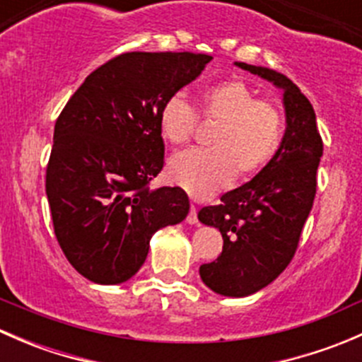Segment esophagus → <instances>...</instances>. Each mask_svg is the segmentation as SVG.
<instances>
[{"label": "esophagus", "mask_w": 362, "mask_h": 362, "mask_svg": "<svg viewBox=\"0 0 362 362\" xmlns=\"http://www.w3.org/2000/svg\"><path fill=\"white\" fill-rule=\"evenodd\" d=\"M187 222L189 224H198V208L194 204H191V210H189L187 215Z\"/></svg>", "instance_id": "obj_1"}]
</instances>
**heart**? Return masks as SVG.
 <instances>
[{"label": "heart", "instance_id": "heart-1", "mask_svg": "<svg viewBox=\"0 0 362 362\" xmlns=\"http://www.w3.org/2000/svg\"><path fill=\"white\" fill-rule=\"evenodd\" d=\"M199 115L217 127L211 151H187L170 160V177L192 198L204 199L228 187L238 175L250 180L279 154L284 140V113L272 100L240 78L211 83L199 93ZM198 113L184 94H171L159 108L160 136L184 145L198 127Z\"/></svg>", "mask_w": 362, "mask_h": 362}]
</instances>
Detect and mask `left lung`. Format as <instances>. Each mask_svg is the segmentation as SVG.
<instances>
[{"label": "left lung", "instance_id": "8db88e82", "mask_svg": "<svg viewBox=\"0 0 362 362\" xmlns=\"http://www.w3.org/2000/svg\"><path fill=\"white\" fill-rule=\"evenodd\" d=\"M284 89L287 127L275 159L250 182L226 192L198 218L221 231L224 245L199 275L214 293L249 296L272 284L293 261L317 192L322 138L315 110L291 78L275 69L236 63Z\"/></svg>", "mask_w": 362, "mask_h": 362}]
</instances>
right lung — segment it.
<instances>
[{
  "label": "right lung",
  "mask_w": 362,
  "mask_h": 362,
  "mask_svg": "<svg viewBox=\"0 0 362 362\" xmlns=\"http://www.w3.org/2000/svg\"><path fill=\"white\" fill-rule=\"evenodd\" d=\"M211 56L124 52L94 69L54 127L45 191L69 264L96 284L129 280L152 235L189 214L180 187L151 189L164 166L159 108Z\"/></svg>",
  "instance_id": "1"
}]
</instances>
